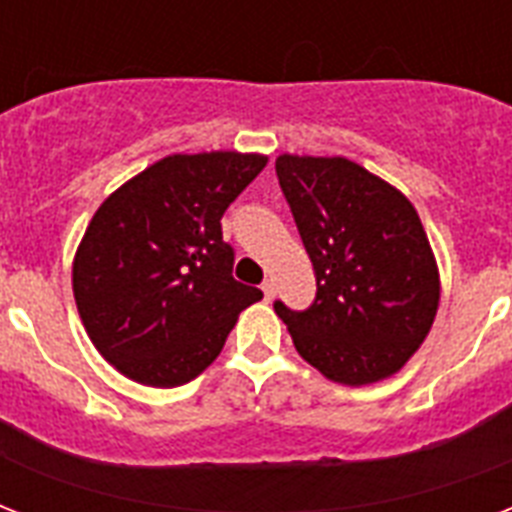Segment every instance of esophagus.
<instances>
[{
    "label": "esophagus",
    "mask_w": 512,
    "mask_h": 512,
    "mask_svg": "<svg viewBox=\"0 0 512 512\" xmlns=\"http://www.w3.org/2000/svg\"><path fill=\"white\" fill-rule=\"evenodd\" d=\"M263 295H265V300L271 303L273 297H276V281H273V279L265 281V284H263Z\"/></svg>",
    "instance_id": "1"
}]
</instances>
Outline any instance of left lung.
<instances>
[{"mask_svg": "<svg viewBox=\"0 0 512 512\" xmlns=\"http://www.w3.org/2000/svg\"><path fill=\"white\" fill-rule=\"evenodd\" d=\"M276 175L319 287L308 311L273 305L297 353L350 388L393 377L425 342L441 300L417 209L345 156L281 154Z\"/></svg>", "mask_w": 512, "mask_h": 512, "instance_id": "1", "label": "left lung"}]
</instances>
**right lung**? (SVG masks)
<instances>
[{
	"label": "right lung",
	"instance_id": "1",
	"mask_svg": "<svg viewBox=\"0 0 512 512\" xmlns=\"http://www.w3.org/2000/svg\"><path fill=\"white\" fill-rule=\"evenodd\" d=\"M265 164L239 151L164 156L92 215L74 255V300L92 345L124 377L191 382L263 297L231 276L220 217Z\"/></svg>",
	"mask_w": 512,
	"mask_h": 512
}]
</instances>
